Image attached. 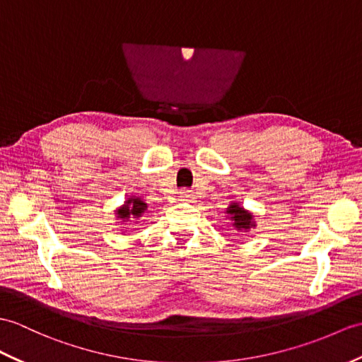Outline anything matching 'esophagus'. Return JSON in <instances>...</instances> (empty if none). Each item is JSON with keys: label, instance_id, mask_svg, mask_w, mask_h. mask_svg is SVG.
<instances>
[{"label": "esophagus", "instance_id": "esophagus-1", "mask_svg": "<svg viewBox=\"0 0 362 362\" xmlns=\"http://www.w3.org/2000/svg\"><path fill=\"white\" fill-rule=\"evenodd\" d=\"M179 197H180V200H185V202H191L192 199V192L189 191V189H182L180 192H179Z\"/></svg>", "mask_w": 362, "mask_h": 362}]
</instances>
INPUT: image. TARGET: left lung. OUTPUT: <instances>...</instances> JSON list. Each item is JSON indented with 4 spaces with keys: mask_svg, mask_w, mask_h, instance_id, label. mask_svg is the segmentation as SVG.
Here are the masks:
<instances>
[{
    "mask_svg": "<svg viewBox=\"0 0 362 362\" xmlns=\"http://www.w3.org/2000/svg\"><path fill=\"white\" fill-rule=\"evenodd\" d=\"M226 214H228V219L231 221L234 230L250 231L256 226L253 213H250L248 209L240 206L238 202H233V204L226 208Z\"/></svg>",
    "mask_w": 362,
    "mask_h": 362,
    "instance_id": "8db88e82",
    "label": "left lung"
}]
</instances>
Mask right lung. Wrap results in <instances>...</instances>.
Returning a JSON list of instances; mask_svg holds the SVG:
<instances>
[{
  "label": "right lung",
  "mask_w": 362,
  "mask_h": 362,
  "mask_svg": "<svg viewBox=\"0 0 362 362\" xmlns=\"http://www.w3.org/2000/svg\"><path fill=\"white\" fill-rule=\"evenodd\" d=\"M146 209H148V205L145 202L137 196H131L122 206L115 209V217L117 221H120L123 223L131 222V221H139L141 219V216L145 214Z\"/></svg>",
  "instance_id": "add662e5"
}]
</instances>
